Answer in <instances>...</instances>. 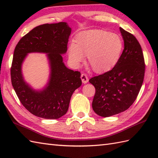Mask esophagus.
Here are the masks:
<instances>
[{
    "label": "esophagus",
    "mask_w": 158,
    "mask_h": 158,
    "mask_svg": "<svg viewBox=\"0 0 158 158\" xmlns=\"http://www.w3.org/2000/svg\"><path fill=\"white\" fill-rule=\"evenodd\" d=\"M81 80H82V82H83V83H87L88 82V81H89L88 75H87L86 74H85V73H83V74H81Z\"/></svg>",
    "instance_id": "1"
}]
</instances>
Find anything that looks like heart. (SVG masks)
<instances>
[{"mask_svg":"<svg viewBox=\"0 0 158 158\" xmlns=\"http://www.w3.org/2000/svg\"><path fill=\"white\" fill-rule=\"evenodd\" d=\"M123 49L119 36L100 30H90L76 36L75 43L68 48L69 57L73 64L79 65L87 55L88 62L96 72L106 71L118 62Z\"/></svg>","mask_w":158,"mask_h":158,"instance_id":"obj_1","label":"heart"}]
</instances>
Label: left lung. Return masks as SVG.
Here are the masks:
<instances>
[{"label":"left lung","mask_w":158,"mask_h":158,"mask_svg":"<svg viewBox=\"0 0 158 158\" xmlns=\"http://www.w3.org/2000/svg\"><path fill=\"white\" fill-rule=\"evenodd\" d=\"M124 49L113 68L89 80L95 87L92 108L97 115L110 117L123 112L137 98L145 76L142 48L131 33L119 28Z\"/></svg>","instance_id":"left-lung-1"}]
</instances>
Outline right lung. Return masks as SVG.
<instances>
[{
  "label": "right lung",
  "instance_id": "1",
  "mask_svg": "<svg viewBox=\"0 0 158 158\" xmlns=\"http://www.w3.org/2000/svg\"><path fill=\"white\" fill-rule=\"evenodd\" d=\"M71 32L66 22L45 23L33 28L17 44L11 67V83L22 105L35 116L56 119L66 113L70 98L81 85V73L67 68L62 54L67 51ZM45 52L50 66L48 85L32 89L23 79L21 65L27 53Z\"/></svg>",
  "mask_w": 158,
  "mask_h": 158
}]
</instances>
